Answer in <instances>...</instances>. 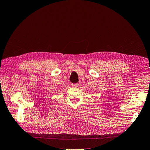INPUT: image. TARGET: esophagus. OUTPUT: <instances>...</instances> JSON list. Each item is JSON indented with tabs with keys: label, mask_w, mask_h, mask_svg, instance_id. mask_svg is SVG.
I'll use <instances>...</instances> for the list:
<instances>
[{
	"label": "esophagus",
	"mask_w": 150,
	"mask_h": 150,
	"mask_svg": "<svg viewBox=\"0 0 150 150\" xmlns=\"http://www.w3.org/2000/svg\"><path fill=\"white\" fill-rule=\"evenodd\" d=\"M72 87L74 88H76L78 87V84H72Z\"/></svg>",
	"instance_id": "obj_1"
}]
</instances>
